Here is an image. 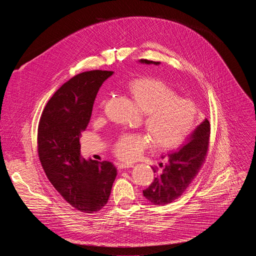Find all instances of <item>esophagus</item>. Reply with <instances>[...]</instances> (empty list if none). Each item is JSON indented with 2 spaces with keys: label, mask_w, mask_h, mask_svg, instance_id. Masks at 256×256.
<instances>
[{
  "label": "esophagus",
  "mask_w": 256,
  "mask_h": 256,
  "mask_svg": "<svg viewBox=\"0 0 256 256\" xmlns=\"http://www.w3.org/2000/svg\"><path fill=\"white\" fill-rule=\"evenodd\" d=\"M118 169H124V168H130L134 166V164L132 163H118Z\"/></svg>",
  "instance_id": "esophagus-1"
}]
</instances>
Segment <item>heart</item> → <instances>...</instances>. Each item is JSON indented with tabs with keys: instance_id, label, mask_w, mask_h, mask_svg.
I'll return each mask as SVG.
<instances>
[{
	"instance_id": "obj_1",
	"label": "heart",
	"mask_w": 256,
	"mask_h": 256,
	"mask_svg": "<svg viewBox=\"0 0 256 256\" xmlns=\"http://www.w3.org/2000/svg\"><path fill=\"white\" fill-rule=\"evenodd\" d=\"M128 89L144 116V128L150 138L142 134H120L114 144V152L118 158L132 160L138 157L150 147L151 140L157 150L175 149L194 130L198 118L196 105L190 99L177 97L164 82L138 79L130 82Z\"/></svg>"
}]
</instances>
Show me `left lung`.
I'll return each mask as SVG.
<instances>
[{
  "label": "left lung",
  "mask_w": 256,
  "mask_h": 256,
  "mask_svg": "<svg viewBox=\"0 0 256 256\" xmlns=\"http://www.w3.org/2000/svg\"><path fill=\"white\" fill-rule=\"evenodd\" d=\"M142 64H159L160 62L140 60ZM210 122L206 118L181 148L162 155L165 163L152 167L156 177L151 186L142 190L144 196L154 204H168L182 196L200 170L208 153Z\"/></svg>",
  "instance_id": "obj_1"
}]
</instances>
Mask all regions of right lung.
Segmentation results:
<instances>
[{"mask_svg": "<svg viewBox=\"0 0 256 256\" xmlns=\"http://www.w3.org/2000/svg\"><path fill=\"white\" fill-rule=\"evenodd\" d=\"M112 74L96 70L70 79L48 100L38 124V151L48 180L72 206L88 214L107 204L116 177L112 162L87 161L80 151L98 90Z\"/></svg>", "mask_w": 256, "mask_h": 256, "instance_id": "obj_1", "label": "right lung"}]
</instances>
